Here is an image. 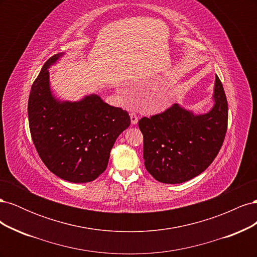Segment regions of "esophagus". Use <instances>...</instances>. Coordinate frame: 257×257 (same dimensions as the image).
I'll return each mask as SVG.
<instances>
[{
    "instance_id": "esophagus-1",
    "label": "esophagus",
    "mask_w": 257,
    "mask_h": 257,
    "mask_svg": "<svg viewBox=\"0 0 257 257\" xmlns=\"http://www.w3.org/2000/svg\"><path fill=\"white\" fill-rule=\"evenodd\" d=\"M130 115H131V123L132 124H137V122H138V115L135 112H132Z\"/></svg>"
}]
</instances>
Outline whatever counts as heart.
Here are the masks:
<instances>
[{
  "mask_svg": "<svg viewBox=\"0 0 257 257\" xmlns=\"http://www.w3.org/2000/svg\"><path fill=\"white\" fill-rule=\"evenodd\" d=\"M170 100H172V94L167 91H164L154 98V104L158 108H164L170 103Z\"/></svg>",
  "mask_w": 257,
  "mask_h": 257,
  "instance_id": "b5f03b06",
  "label": "heart"
}]
</instances>
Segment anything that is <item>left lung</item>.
<instances>
[{
	"label": "left lung",
	"mask_w": 257,
	"mask_h": 257,
	"mask_svg": "<svg viewBox=\"0 0 257 257\" xmlns=\"http://www.w3.org/2000/svg\"><path fill=\"white\" fill-rule=\"evenodd\" d=\"M214 105L194 114L178 104L164 112L138 121L144 135L146 169L160 182L176 184L206 170L219 153L227 131V99L215 76Z\"/></svg>",
	"instance_id": "8db88e82"
}]
</instances>
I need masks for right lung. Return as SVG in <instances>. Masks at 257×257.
<instances>
[{
	"label": "right lung",
	"mask_w": 257,
	"mask_h": 257,
	"mask_svg": "<svg viewBox=\"0 0 257 257\" xmlns=\"http://www.w3.org/2000/svg\"><path fill=\"white\" fill-rule=\"evenodd\" d=\"M62 56L48 59L31 88V136L51 173L69 182H91L105 172L115 139L130 126L131 118L127 111L108 105L96 94L78 102L54 97L48 68Z\"/></svg>",
	"instance_id": "add662e5"
}]
</instances>
